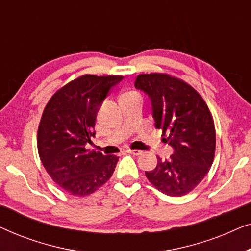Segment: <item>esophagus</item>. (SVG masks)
<instances>
[{"mask_svg":"<svg viewBox=\"0 0 251 251\" xmlns=\"http://www.w3.org/2000/svg\"><path fill=\"white\" fill-rule=\"evenodd\" d=\"M128 153L132 154V155L138 156V155H140V154H142V151H139V150H128Z\"/></svg>","mask_w":251,"mask_h":251,"instance_id":"1","label":"esophagus"}]
</instances>
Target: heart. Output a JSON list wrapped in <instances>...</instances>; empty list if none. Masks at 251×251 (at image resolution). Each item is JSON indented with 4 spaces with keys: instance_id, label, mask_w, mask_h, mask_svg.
<instances>
[{
    "instance_id": "heart-1",
    "label": "heart",
    "mask_w": 251,
    "mask_h": 251,
    "mask_svg": "<svg viewBox=\"0 0 251 251\" xmlns=\"http://www.w3.org/2000/svg\"><path fill=\"white\" fill-rule=\"evenodd\" d=\"M135 95H137L136 92H132V91H130V92H126V94L123 95V96H135Z\"/></svg>"
}]
</instances>
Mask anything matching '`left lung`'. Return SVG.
Masks as SVG:
<instances>
[{
	"label": "left lung",
	"instance_id": "left-lung-1",
	"mask_svg": "<svg viewBox=\"0 0 251 251\" xmlns=\"http://www.w3.org/2000/svg\"><path fill=\"white\" fill-rule=\"evenodd\" d=\"M135 87L149 96L155 128L167 136L174 149L170 159L162 161L147 179L169 197L191 192L210 169L215 156L214 120L203 99L190 84L167 74H140Z\"/></svg>",
	"mask_w": 251,
	"mask_h": 251
}]
</instances>
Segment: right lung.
Returning a JSON list of instances; mask_svg holds the SVG:
<instances>
[{
  "label": "right lung",
  "mask_w": 251,
  "mask_h": 251,
  "mask_svg": "<svg viewBox=\"0 0 251 251\" xmlns=\"http://www.w3.org/2000/svg\"><path fill=\"white\" fill-rule=\"evenodd\" d=\"M123 76L83 75L59 89L48 102L37 132V150L47 173L72 195L84 197L104 185L119 157L87 150L97 113Z\"/></svg>",
  "instance_id": "obj_1"
}]
</instances>
